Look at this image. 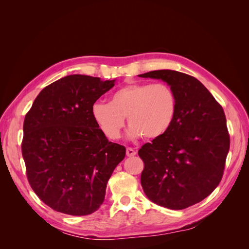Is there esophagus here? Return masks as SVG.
Returning a JSON list of instances; mask_svg holds the SVG:
<instances>
[{"label":"esophagus","instance_id":"obj_1","mask_svg":"<svg viewBox=\"0 0 249 249\" xmlns=\"http://www.w3.org/2000/svg\"><path fill=\"white\" fill-rule=\"evenodd\" d=\"M135 155H136V150L133 149L132 147H127L126 148V156L127 157H134Z\"/></svg>","mask_w":249,"mask_h":249}]
</instances>
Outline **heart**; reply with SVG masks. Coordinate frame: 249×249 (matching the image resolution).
Here are the masks:
<instances>
[{
    "label": "heart",
    "instance_id": "heart-1",
    "mask_svg": "<svg viewBox=\"0 0 249 249\" xmlns=\"http://www.w3.org/2000/svg\"><path fill=\"white\" fill-rule=\"evenodd\" d=\"M177 96L165 83H133L117 89L110 103L95 102L94 122L110 139L122 136L125 117L131 125L129 136L155 139L166 133L176 118Z\"/></svg>",
    "mask_w": 249,
    "mask_h": 249
}]
</instances>
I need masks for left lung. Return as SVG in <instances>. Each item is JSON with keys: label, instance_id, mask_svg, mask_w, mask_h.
Instances as JSON below:
<instances>
[{"label": "left lung", "instance_id": "obj_1", "mask_svg": "<svg viewBox=\"0 0 249 249\" xmlns=\"http://www.w3.org/2000/svg\"><path fill=\"white\" fill-rule=\"evenodd\" d=\"M166 82L177 96L170 129L145 143L141 186L149 200L171 210L195 205L214 191L222 178L230 150L224 111L194 77L170 70L139 74Z\"/></svg>", "mask_w": 249, "mask_h": 249}]
</instances>
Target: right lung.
Listing matches in <instances>:
<instances>
[{"instance_id": "obj_1", "label": "right lung", "mask_w": 249, "mask_h": 249, "mask_svg": "<svg viewBox=\"0 0 249 249\" xmlns=\"http://www.w3.org/2000/svg\"><path fill=\"white\" fill-rule=\"evenodd\" d=\"M116 80L71 74L37 95L24 122L21 154L31 188L47 206L89 215L105 199L125 147L110 142L94 122L92 105Z\"/></svg>"}]
</instances>
